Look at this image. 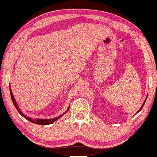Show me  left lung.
I'll return each mask as SVG.
<instances>
[{"label":"left lung","instance_id":"left-lung-1","mask_svg":"<svg viewBox=\"0 0 157 157\" xmlns=\"http://www.w3.org/2000/svg\"><path fill=\"white\" fill-rule=\"evenodd\" d=\"M147 98H146V99H145V101H144V103H143V104H142V107H141V108H140V110L137 111V113H139V112H140V110H142V108H143V106H144V103H145V102H146Z\"/></svg>","mask_w":157,"mask_h":157}]
</instances>
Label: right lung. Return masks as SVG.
<instances>
[{"mask_svg":"<svg viewBox=\"0 0 157 157\" xmlns=\"http://www.w3.org/2000/svg\"><path fill=\"white\" fill-rule=\"evenodd\" d=\"M10 95H11V99H12V101H13V104H14L15 108L17 109V110L18 111V112H19L20 114L21 115L22 117H25V119H27L28 120H29V122H33V123H35V124H42V125H47V124H49L53 123V122H55L56 120H57L58 119H59L61 117H62V115H63V114L62 115H60V116H59V117H56V118H53V119H51V120H47V119H44V120H42V119H35V120H33V119H31L30 117H28L25 116V115L23 113L21 112V110H20V108L17 105L16 101H15V100L14 98V96H13V93H12V91H11L10 88ZM69 108H68V110H69Z\"/></svg>","mask_w":157,"mask_h":157,"instance_id":"right-lung-1","label":"right lung"}]
</instances>
